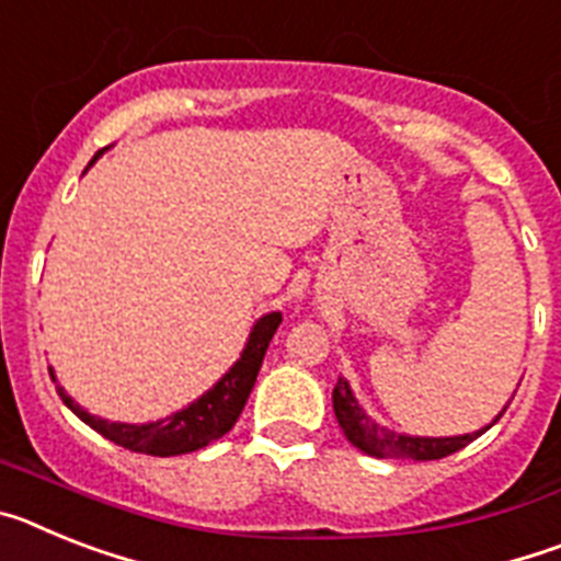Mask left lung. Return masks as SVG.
Wrapping results in <instances>:
<instances>
[{
    "label": "left lung",
    "mask_w": 561,
    "mask_h": 561,
    "mask_svg": "<svg viewBox=\"0 0 561 561\" xmlns=\"http://www.w3.org/2000/svg\"><path fill=\"white\" fill-rule=\"evenodd\" d=\"M334 413H336V421H340V427L345 430V435H348V440L354 444V447H359L362 453L376 455V458H396V460L447 458V455L463 449L466 444H472L478 435H483L485 430L492 427V424H489V427L480 430V433L455 435V438H410V435L390 433V430L379 427V424H374V421L365 415V410L356 404L354 393H351L348 381L345 379L336 381V388H334Z\"/></svg>",
    "instance_id": "obj_1"
}]
</instances>
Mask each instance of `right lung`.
<instances>
[{
    "label": "right lung",
    "instance_id": "add662e5",
    "mask_svg": "<svg viewBox=\"0 0 561 561\" xmlns=\"http://www.w3.org/2000/svg\"><path fill=\"white\" fill-rule=\"evenodd\" d=\"M98 160V153H95ZM92 160V162H95ZM89 162V165H92ZM284 317L266 314L261 317L252 329L250 342H247L244 354L230 368V374L210 390V393L202 396L199 401H193L191 408L182 410V413H173L171 419L157 421V424H114V421H103L89 415L87 410H81L76 401L64 393V388H58V396L64 399L72 413L89 424V427L101 433L103 438L114 440L117 447L131 449V453L153 455V458H171V455H185L196 453V449L207 447L216 438H221L225 433H230L232 424L238 421L241 410H244L247 399L252 393V385L257 379V370H261V362H264L266 348H270L272 336H275L277 325H280Z\"/></svg>",
    "mask_w": 561,
    "mask_h": 561
}]
</instances>
